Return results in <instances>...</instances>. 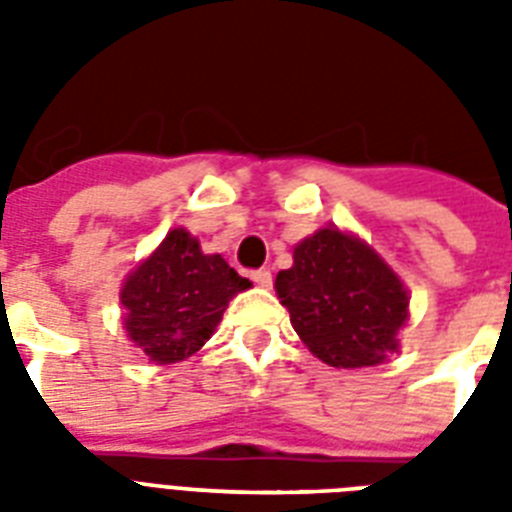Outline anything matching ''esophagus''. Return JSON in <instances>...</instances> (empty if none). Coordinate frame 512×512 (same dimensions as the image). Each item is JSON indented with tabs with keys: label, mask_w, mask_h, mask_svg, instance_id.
Wrapping results in <instances>:
<instances>
[{
	"label": "esophagus",
	"mask_w": 512,
	"mask_h": 512,
	"mask_svg": "<svg viewBox=\"0 0 512 512\" xmlns=\"http://www.w3.org/2000/svg\"><path fill=\"white\" fill-rule=\"evenodd\" d=\"M252 281H255L257 287L268 289L273 284V276H271V271H268V268H257V271H252Z\"/></svg>",
	"instance_id": "esophagus-1"
}]
</instances>
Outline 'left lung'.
<instances>
[{
  "label": "left lung",
  "mask_w": 512,
  "mask_h": 512,
  "mask_svg": "<svg viewBox=\"0 0 512 512\" xmlns=\"http://www.w3.org/2000/svg\"><path fill=\"white\" fill-rule=\"evenodd\" d=\"M276 295L300 340L324 364L361 369L396 353L409 297L380 255L337 228L295 247V265L276 276Z\"/></svg>",
  "instance_id": "obj_1"
}]
</instances>
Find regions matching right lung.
<instances>
[{
    "mask_svg": "<svg viewBox=\"0 0 512 512\" xmlns=\"http://www.w3.org/2000/svg\"><path fill=\"white\" fill-rule=\"evenodd\" d=\"M249 287L223 257L204 255L191 233L175 228L124 281V324L151 361L175 364L209 340L228 300Z\"/></svg>",
    "mask_w": 512,
    "mask_h": 512,
    "instance_id": "add662e5",
    "label": "right lung"
}]
</instances>
